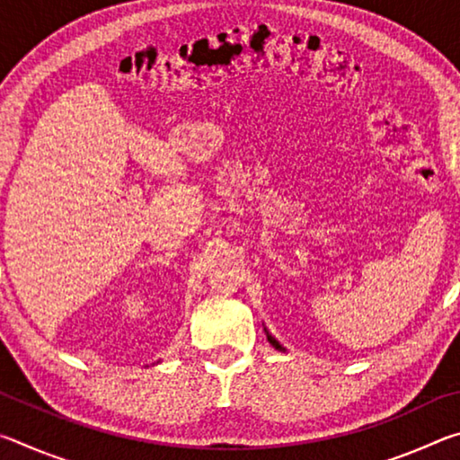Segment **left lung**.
<instances>
[{
    "label": "left lung",
    "instance_id": "8db88e82",
    "mask_svg": "<svg viewBox=\"0 0 460 460\" xmlns=\"http://www.w3.org/2000/svg\"><path fill=\"white\" fill-rule=\"evenodd\" d=\"M268 334V341L271 342V347H276L278 349V351H284V347L282 345H279V342L274 339V337H271V334L270 332H266Z\"/></svg>",
    "mask_w": 460,
    "mask_h": 460
}]
</instances>
